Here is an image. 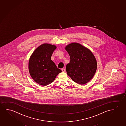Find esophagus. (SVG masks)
Returning <instances> with one entry per match:
<instances>
[{
  "mask_svg": "<svg viewBox=\"0 0 126 126\" xmlns=\"http://www.w3.org/2000/svg\"><path fill=\"white\" fill-rule=\"evenodd\" d=\"M61 70H62V71L63 72H65V71H66V69H64V68H63V69H62Z\"/></svg>",
  "mask_w": 126,
  "mask_h": 126,
  "instance_id": "obj_1",
  "label": "esophagus"
}]
</instances>
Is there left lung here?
Instances as JSON below:
<instances>
[{
  "instance_id": "left-lung-1",
  "label": "left lung",
  "mask_w": 126,
  "mask_h": 126,
  "mask_svg": "<svg viewBox=\"0 0 126 126\" xmlns=\"http://www.w3.org/2000/svg\"><path fill=\"white\" fill-rule=\"evenodd\" d=\"M70 58L66 66L68 75L73 81L84 85L92 79L97 67L95 57L89 49L77 43H73L65 47Z\"/></svg>"
}]
</instances>
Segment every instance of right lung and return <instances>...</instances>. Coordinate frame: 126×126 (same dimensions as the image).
<instances>
[{
  "instance_id": "right-lung-1",
  "label": "right lung",
  "mask_w": 126,
  "mask_h": 126,
  "mask_svg": "<svg viewBox=\"0 0 126 126\" xmlns=\"http://www.w3.org/2000/svg\"><path fill=\"white\" fill-rule=\"evenodd\" d=\"M56 48L54 45L44 44L36 48L31 56L29 72L34 81L40 85L45 86L51 83L62 72L51 60Z\"/></svg>"
}]
</instances>
